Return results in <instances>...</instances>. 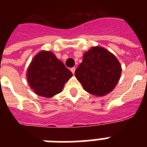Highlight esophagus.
I'll return each instance as SVG.
<instances>
[{
    "label": "esophagus",
    "instance_id": "1",
    "mask_svg": "<svg viewBox=\"0 0 147 147\" xmlns=\"http://www.w3.org/2000/svg\"><path fill=\"white\" fill-rule=\"evenodd\" d=\"M70 70H71V71L72 72V74H74L75 73V71H76V67H72V68H71Z\"/></svg>",
    "mask_w": 147,
    "mask_h": 147
}]
</instances>
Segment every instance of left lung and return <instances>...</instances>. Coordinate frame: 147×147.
I'll return each instance as SVG.
<instances>
[{
	"instance_id": "obj_1",
	"label": "left lung",
	"mask_w": 147,
	"mask_h": 147,
	"mask_svg": "<svg viewBox=\"0 0 147 147\" xmlns=\"http://www.w3.org/2000/svg\"><path fill=\"white\" fill-rule=\"evenodd\" d=\"M121 73V64L117 58L104 48L96 47L84 54L75 76L86 92L103 96L114 89Z\"/></svg>"
}]
</instances>
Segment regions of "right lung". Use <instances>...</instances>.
I'll list each match as a JSON object with an SVG mask.
<instances>
[{"label":"right lung","mask_w":147,"mask_h":147,"mask_svg":"<svg viewBox=\"0 0 147 147\" xmlns=\"http://www.w3.org/2000/svg\"><path fill=\"white\" fill-rule=\"evenodd\" d=\"M72 73L51 52H40L29 67L26 77L36 94L51 98L59 94Z\"/></svg>","instance_id":"right-lung-1"}]
</instances>
